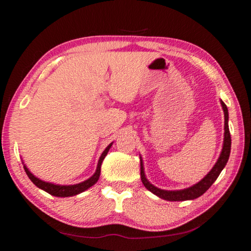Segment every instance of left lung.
<instances>
[{
    "label": "left lung",
    "instance_id": "obj_1",
    "mask_svg": "<svg viewBox=\"0 0 251 251\" xmlns=\"http://www.w3.org/2000/svg\"><path fill=\"white\" fill-rule=\"evenodd\" d=\"M222 103L224 114H225V137H224V145L222 152L217 160V163L215 164V166L211 168V171L207 174V175L202 178V179L197 182V184L193 185L192 187H188L186 189L181 190H164L160 188H157L150 181L147 180L145 176V172H144V165L143 160L141 159V178L144 186L151 192L156 196H158L161 199L169 201H193L196 199L199 196H201L202 194H205L209 187L214 184L215 180L217 179L219 174L222 173L224 167L226 166L227 161L229 159V155H230V147H231V137H230V131H229L228 127V108L226 104L223 100H220Z\"/></svg>",
    "mask_w": 251,
    "mask_h": 251
}]
</instances>
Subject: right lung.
I'll list each match as a JSON object with an SVG mask.
<instances>
[{"label":"right lung","mask_w":251,"mask_h":251,"mask_svg":"<svg viewBox=\"0 0 251 251\" xmlns=\"http://www.w3.org/2000/svg\"><path fill=\"white\" fill-rule=\"evenodd\" d=\"M112 145H113V143H110L109 145L105 148L103 154L100 155L99 164H97L96 172L94 173V175L88 178V179H86L85 181L79 182V184H76V185H55V184H52V182L41 180L40 178L34 176L33 174L28 171L27 167L24 165L25 173H26V175L28 176L29 179L32 180L34 185H35L36 187H39V188H41V189H43L44 192L49 193L50 195H53V196H56V197L75 196V195L85 192V190L90 188V187H92L93 185L96 184L97 180H99V178H100V175L101 163H103L105 156L107 155L109 148L112 147Z\"/></svg>","instance_id":"obj_1"}]
</instances>
